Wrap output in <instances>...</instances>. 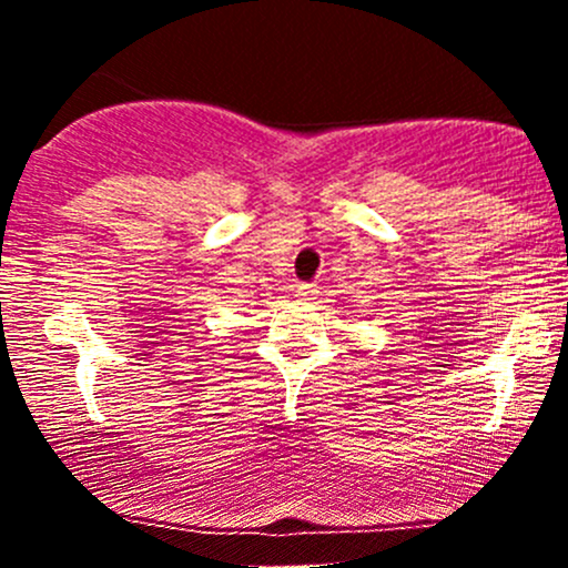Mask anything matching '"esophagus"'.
I'll return each instance as SVG.
<instances>
[{
    "label": "esophagus",
    "instance_id": "34e87169",
    "mask_svg": "<svg viewBox=\"0 0 568 568\" xmlns=\"http://www.w3.org/2000/svg\"><path fill=\"white\" fill-rule=\"evenodd\" d=\"M315 296H317V288L312 283L296 285V298H302V302H312Z\"/></svg>",
    "mask_w": 568,
    "mask_h": 568
}]
</instances>
